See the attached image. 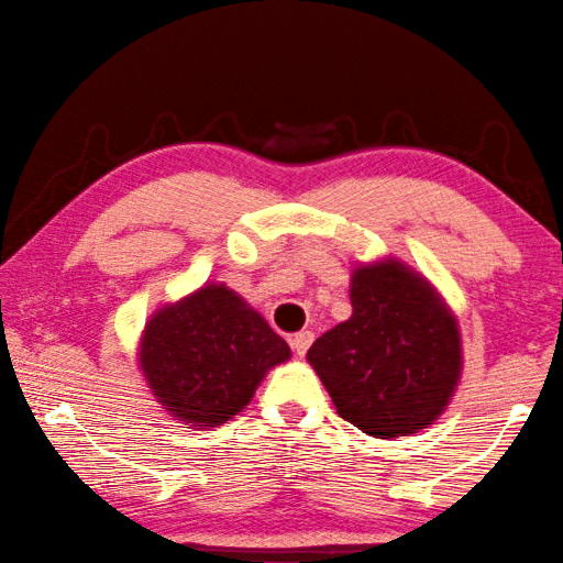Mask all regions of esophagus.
Listing matches in <instances>:
<instances>
[{
  "label": "esophagus",
  "mask_w": 563,
  "mask_h": 563,
  "mask_svg": "<svg viewBox=\"0 0 563 563\" xmlns=\"http://www.w3.org/2000/svg\"><path fill=\"white\" fill-rule=\"evenodd\" d=\"M311 342H314V334H311V331H299V334L291 336V349H294V352H297L299 356H303V354L309 352Z\"/></svg>",
  "instance_id": "1"
}]
</instances>
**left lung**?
<instances>
[{
    "label": "left lung",
    "mask_w": 563,
    "mask_h": 563,
    "mask_svg": "<svg viewBox=\"0 0 563 563\" xmlns=\"http://www.w3.org/2000/svg\"><path fill=\"white\" fill-rule=\"evenodd\" d=\"M352 317L307 352L339 417L394 439L434 423L462 376V334L441 294L396 260L356 266Z\"/></svg>",
    "instance_id": "obj_1"
}]
</instances>
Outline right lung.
Returning a JSON list of instances; mask_svg holds the SVG:
<instances>
[{
    "mask_svg": "<svg viewBox=\"0 0 563 563\" xmlns=\"http://www.w3.org/2000/svg\"><path fill=\"white\" fill-rule=\"evenodd\" d=\"M289 356V344L224 284L164 303L140 339V366L156 401L199 429L236 417L266 372Z\"/></svg>",
    "mask_w": 563,
    "mask_h": 563,
    "instance_id": "obj_1",
    "label": "right lung"
}]
</instances>
